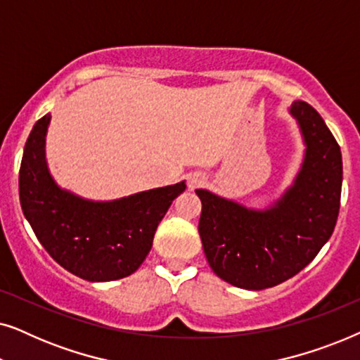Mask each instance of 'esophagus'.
Returning <instances> with one entry per match:
<instances>
[{
    "instance_id": "1",
    "label": "esophagus",
    "mask_w": 360,
    "mask_h": 360,
    "mask_svg": "<svg viewBox=\"0 0 360 360\" xmlns=\"http://www.w3.org/2000/svg\"><path fill=\"white\" fill-rule=\"evenodd\" d=\"M205 184H206V176L203 174H200V172H196V174H191L188 176V188L190 190L198 188V186H203Z\"/></svg>"
}]
</instances>
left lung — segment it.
Returning <instances> with one entry per match:
<instances>
[{
	"instance_id": "8db88e82",
	"label": "left lung",
	"mask_w": 360,
	"mask_h": 360,
	"mask_svg": "<svg viewBox=\"0 0 360 360\" xmlns=\"http://www.w3.org/2000/svg\"><path fill=\"white\" fill-rule=\"evenodd\" d=\"M304 150L293 181L262 210L213 191L201 200L198 233L213 272L244 290H264L303 270L331 238L339 214L342 155L326 122L313 106L288 108Z\"/></svg>"
}]
</instances>
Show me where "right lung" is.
Instances as JSON below:
<instances>
[{
    "mask_svg": "<svg viewBox=\"0 0 360 360\" xmlns=\"http://www.w3.org/2000/svg\"><path fill=\"white\" fill-rule=\"evenodd\" d=\"M51 112L34 124L19 170L22 213L39 243L68 272L88 282L134 274L150 252L159 223L185 180L116 200H88L62 188L49 170L46 137Z\"/></svg>",
    "mask_w": 360,
    "mask_h": 360,
    "instance_id": "1",
    "label": "right lung"
}]
</instances>
